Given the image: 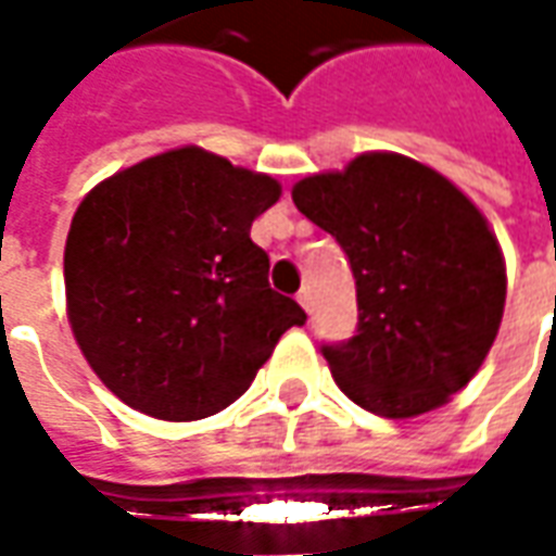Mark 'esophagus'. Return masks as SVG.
<instances>
[{
    "instance_id": "34e87169",
    "label": "esophagus",
    "mask_w": 556,
    "mask_h": 556,
    "mask_svg": "<svg viewBox=\"0 0 556 556\" xmlns=\"http://www.w3.org/2000/svg\"><path fill=\"white\" fill-rule=\"evenodd\" d=\"M298 303H301L306 313H313V291L301 289V294H298Z\"/></svg>"
}]
</instances>
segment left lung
<instances>
[{
    "label": "left lung",
    "instance_id": "left-lung-1",
    "mask_svg": "<svg viewBox=\"0 0 556 556\" xmlns=\"http://www.w3.org/2000/svg\"><path fill=\"white\" fill-rule=\"evenodd\" d=\"M357 286V333L321 345L339 390L405 419L441 408L479 372L506 303V265L479 207L441 172L369 151L294 184Z\"/></svg>",
    "mask_w": 556,
    "mask_h": 556
}]
</instances>
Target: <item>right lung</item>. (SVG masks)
Here are the masks:
<instances>
[{
    "label": "right lung",
    "instance_id": "obj_1",
    "mask_svg": "<svg viewBox=\"0 0 556 556\" xmlns=\"http://www.w3.org/2000/svg\"><path fill=\"white\" fill-rule=\"evenodd\" d=\"M279 193L270 175L187 146L115 172L79 202L67 321L125 405L172 422L211 417L306 321L270 289V258L250 238Z\"/></svg>",
    "mask_w": 556,
    "mask_h": 556
}]
</instances>
